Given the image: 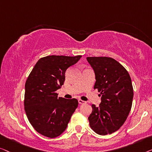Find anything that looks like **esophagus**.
I'll return each instance as SVG.
<instances>
[{
	"instance_id": "1",
	"label": "esophagus",
	"mask_w": 152,
	"mask_h": 152,
	"mask_svg": "<svg viewBox=\"0 0 152 152\" xmlns=\"http://www.w3.org/2000/svg\"><path fill=\"white\" fill-rule=\"evenodd\" d=\"M78 103L79 104H85V103H86V102L84 101V100H81V99H79L78 100Z\"/></svg>"
}]
</instances>
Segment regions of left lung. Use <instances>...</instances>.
I'll list each match as a JSON object with an SVG mask.
<instances>
[{
  "mask_svg": "<svg viewBox=\"0 0 152 152\" xmlns=\"http://www.w3.org/2000/svg\"><path fill=\"white\" fill-rule=\"evenodd\" d=\"M94 71L97 89L101 95L99 107L92 104L89 125L99 135L114 133L123 125L132 105L134 89L128 72L110 57H87Z\"/></svg>",
  "mask_w": 152,
  "mask_h": 152,
  "instance_id": "obj_1",
  "label": "left lung"
}]
</instances>
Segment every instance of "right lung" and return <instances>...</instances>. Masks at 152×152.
<instances>
[{
  "label": "right lung",
  "mask_w": 152,
  "mask_h": 152,
  "mask_svg": "<svg viewBox=\"0 0 152 152\" xmlns=\"http://www.w3.org/2000/svg\"><path fill=\"white\" fill-rule=\"evenodd\" d=\"M82 56H48L40 58L25 83L24 106L29 123L38 133L56 138L66 129L78 104L76 98L58 97L65 72Z\"/></svg>",
  "instance_id": "add662e5"
}]
</instances>
